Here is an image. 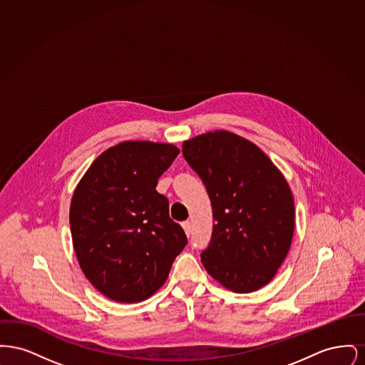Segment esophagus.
Instances as JSON below:
<instances>
[{
	"instance_id": "34e87169",
	"label": "esophagus",
	"mask_w": 365,
	"mask_h": 365,
	"mask_svg": "<svg viewBox=\"0 0 365 365\" xmlns=\"http://www.w3.org/2000/svg\"><path fill=\"white\" fill-rule=\"evenodd\" d=\"M182 227H183V230H185V232H186V235H187V237H190V234H191L190 222H183V223H182Z\"/></svg>"
}]
</instances>
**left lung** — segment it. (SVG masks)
Returning a JSON list of instances; mask_svg holds the SVG:
<instances>
[{
    "mask_svg": "<svg viewBox=\"0 0 365 365\" xmlns=\"http://www.w3.org/2000/svg\"><path fill=\"white\" fill-rule=\"evenodd\" d=\"M182 153L208 191L213 231L201 261L234 293L268 284L294 232L293 192L257 145L226 130L185 140Z\"/></svg>",
    "mask_w": 365,
    "mask_h": 365,
    "instance_id": "left-lung-1",
    "label": "left lung"
}]
</instances>
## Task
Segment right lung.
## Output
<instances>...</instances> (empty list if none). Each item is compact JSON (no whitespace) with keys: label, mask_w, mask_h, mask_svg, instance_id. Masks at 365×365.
Wrapping results in <instances>:
<instances>
[{"label":"right lung","mask_w":365,"mask_h":365,"mask_svg":"<svg viewBox=\"0 0 365 365\" xmlns=\"http://www.w3.org/2000/svg\"><path fill=\"white\" fill-rule=\"evenodd\" d=\"M178 155L173 143L124 140L97 157L73 191L75 255L109 299L134 304L155 294L187 243L170 217L167 197L156 190Z\"/></svg>","instance_id":"add662e5"}]
</instances>
